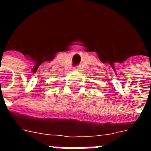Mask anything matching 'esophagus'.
Masks as SVG:
<instances>
[{"label": "esophagus", "instance_id": "1", "mask_svg": "<svg viewBox=\"0 0 151 151\" xmlns=\"http://www.w3.org/2000/svg\"><path fill=\"white\" fill-rule=\"evenodd\" d=\"M79 69H80L79 67H75V68H74V69H75V70H79Z\"/></svg>", "mask_w": 151, "mask_h": 151}]
</instances>
